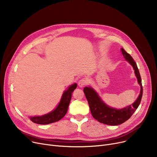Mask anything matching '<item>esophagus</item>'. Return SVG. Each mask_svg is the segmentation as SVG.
Masks as SVG:
<instances>
[{
  "instance_id": "34e87169",
  "label": "esophagus",
  "mask_w": 157,
  "mask_h": 157,
  "mask_svg": "<svg viewBox=\"0 0 157 157\" xmlns=\"http://www.w3.org/2000/svg\"><path fill=\"white\" fill-rule=\"evenodd\" d=\"M87 84H88V81H87V79L85 78H83V79H80L78 82V85L80 87H83Z\"/></svg>"
}]
</instances>
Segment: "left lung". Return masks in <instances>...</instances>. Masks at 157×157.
I'll list each match as a JSON object with an SVG mask.
<instances>
[{"label": "left lung", "instance_id": "left-lung-1", "mask_svg": "<svg viewBox=\"0 0 157 157\" xmlns=\"http://www.w3.org/2000/svg\"><path fill=\"white\" fill-rule=\"evenodd\" d=\"M121 52L126 60H127L133 67L138 83L141 86L140 94L136 101H135L132 105L127 106L121 109L111 108L105 105L101 100L98 94L91 87H85L83 89V92L88 101L90 109L93 117L98 121L106 125H118L128 120L137 109L138 106L141 103L143 96L141 78L140 76L137 64L131 55L127 53L123 48H121Z\"/></svg>", "mask_w": 157, "mask_h": 157}]
</instances>
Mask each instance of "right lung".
Wrapping results in <instances>:
<instances>
[{
    "instance_id": "add662e5",
    "label": "right lung",
    "mask_w": 157,
    "mask_h": 157,
    "mask_svg": "<svg viewBox=\"0 0 157 157\" xmlns=\"http://www.w3.org/2000/svg\"><path fill=\"white\" fill-rule=\"evenodd\" d=\"M76 87L77 84L74 83L70 86L68 90L63 92L59 105L54 111L44 115V116L30 117L32 121L37 123V124L46 125L61 120L67 112L68 107L71 100L72 93Z\"/></svg>"
}]
</instances>
